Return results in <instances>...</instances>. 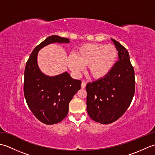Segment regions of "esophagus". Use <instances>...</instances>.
Listing matches in <instances>:
<instances>
[{
  "label": "esophagus",
  "instance_id": "34e87169",
  "mask_svg": "<svg viewBox=\"0 0 155 155\" xmlns=\"http://www.w3.org/2000/svg\"><path fill=\"white\" fill-rule=\"evenodd\" d=\"M86 85H87V83L85 81H83L82 82V83H81V88H84L85 87H86Z\"/></svg>",
  "mask_w": 155,
  "mask_h": 155
}]
</instances>
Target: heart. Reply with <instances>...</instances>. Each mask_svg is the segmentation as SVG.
<instances>
[{"mask_svg":"<svg viewBox=\"0 0 155 155\" xmlns=\"http://www.w3.org/2000/svg\"><path fill=\"white\" fill-rule=\"evenodd\" d=\"M118 52L113 45L84 44L78 47L74 55H69L68 65L75 74L83 70V65L88 66L89 74L94 78L106 76L117 61Z\"/></svg>","mask_w":155,"mask_h":155,"instance_id":"obj_1","label":"heart"}]
</instances>
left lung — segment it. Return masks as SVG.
<instances>
[{
	"label": "left lung",
	"instance_id": "1",
	"mask_svg": "<svg viewBox=\"0 0 155 155\" xmlns=\"http://www.w3.org/2000/svg\"><path fill=\"white\" fill-rule=\"evenodd\" d=\"M118 51V58L104 77L86 86L87 109L93 120L110 124L121 117L132 102L135 91V78L127 50L111 39Z\"/></svg>",
	"mask_w": 155,
	"mask_h": 155
}]
</instances>
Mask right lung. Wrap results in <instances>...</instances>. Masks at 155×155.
<instances>
[{"instance_id": "1", "label": "right lung", "mask_w": 155, "mask_h": 155, "mask_svg": "<svg viewBox=\"0 0 155 155\" xmlns=\"http://www.w3.org/2000/svg\"><path fill=\"white\" fill-rule=\"evenodd\" d=\"M54 42L68 43L69 39L57 35L47 37L32 51L25 70L24 94L27 105L35 117L46 124L58 123L67 117L68 104L81 87V81L73 79L67 72L48 77L40 71L38 52Z\"/></svg>"}]
</instances>
